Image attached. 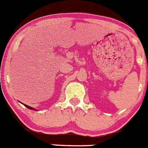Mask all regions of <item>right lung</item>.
Returning <instances> with one entry per match:
<instances>
[{"label": "right lung", "mask_w": 148, "mask_h": 148, "mask_svg": "<svg viewBox=\"0 0 148 148\" xmlns=\"http://www.w3.org/2000/svg\"><path fill=\"white\" fill-rule=\"evenodd\" d=\"M24 105H25V107H27V108L30 109V110H34V108H32V107H29V106H27V105H25V104H24Z\"/></svg>", "instance_id": "add662e5"}]
</instances>
